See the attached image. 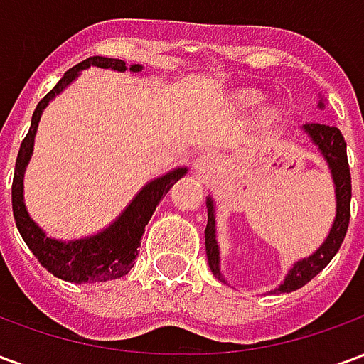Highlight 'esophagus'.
<instances>
[{"instance_id":"esophagus-1","label":"esophagus","mask_w":364,"mask_h":364,"mask_svg":"<svg viewBox=\"0 0 364 364\" xmlns=\"http://www.w3.org/2000/svg\"><path fill=\"white\" fill-rule=\"evenodd\" d=\"M216 164H218L216 154H213V151H205V154L197 159V164H195V169H197L198 177L208 179V177L214 173V167H216Z\"/></svg>"}]
</instances>
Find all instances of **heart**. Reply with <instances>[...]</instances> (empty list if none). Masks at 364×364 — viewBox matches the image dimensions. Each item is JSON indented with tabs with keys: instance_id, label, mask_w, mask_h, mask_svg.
Masks as SVG:
<instances>
[{
	"instance_id": "b5f03b06",
	"label": "heart",
	"mask_w": 364,
	"mask_h": 364,
	"mask_svg": "<svg viewBox=\"0 0 364 364\" xmlns=\"http://www.w3.org/2000/svg\"><path fill=\"white\" fill-rule=\"evenodd\" d=\"M244 101H245V103H253V99H252V97H245Z\"/></svg>"
}]
</instances>
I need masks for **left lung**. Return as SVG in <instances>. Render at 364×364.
<instances>
[{
  "label": "left lung",
  "mask_w": 364,
  "mask_h": 364,
  "mask_svg": "<svg viewBox=\"0 0 364 364\" xmlns=\"http://www.w3.org/2000/svg\"><path fill=\"white\" fill-rule=\"evenodd\" d=\"M302 128L306 134L312 138V142L320 148L323 158L328 159L331 177L336 183L337 214L328 240L321 244L320 250L308 259L298 261L296 265L290 269L284 282L273 292H292L312 281L321 269H326V265L333 259V255L343 244L345 234L349 228V218H351V171H349V161H347V144H345L341 130L326 122H306ZM206 208H208V222L205 228L206 259H208L210 271L220 281H224L220 277V267H218V244H216V234H214V210L210 198L206 200Z\"/></svg>",
  "instance_id": "left-lung-1"
}]
</instances>
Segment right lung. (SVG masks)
<instances>
[{
  "mask_svg": "<svg viewBox=\"0 0 364 364\" xmlns=\"http://www.w3.org/2000/svg\"><path fill=\"white\" fill-rule=\"evenodd\" d=\"M90 66L111 68V70H119V72L127 70V64L122 60L103 58V56H91V58L80 62L77 66L70 68L64 77L54 85V90L48 91L36 105L33 120H31V128H28L27 136L23 138L19 154H17V164H15V175H13L11 185L13 216H15V224H17L21 237L25 240L28 250L33 252V255L46 271H50L54 277L64 279L68 282L112 281V279L124 277L130 269L134 267V261L138 257V252H140L138 245H140L144 230L148 226L158 203L166 197V193L173 187V183L179 181L183 175L187 173V169L183 167V169H175L171 173L148 183L138 193V197L128 205L127 210L120 214L119 220L114 222L111 228H107L97 236L87 237V240H75V242H68V244L44 236L43 230L31 220L27 208L23 205V171H25L28 158L33 154L35 132L41 114H43V109L48 105L52 97L58 95L68 83L75 80L80 70ZM130 70L140 72L142 66L134 64Z\"/></svg>",
  "mask_w": 364,
  "mask_h": 364,
  "instance_id": "1",
  "label": "right lung"
}]
</instances>
